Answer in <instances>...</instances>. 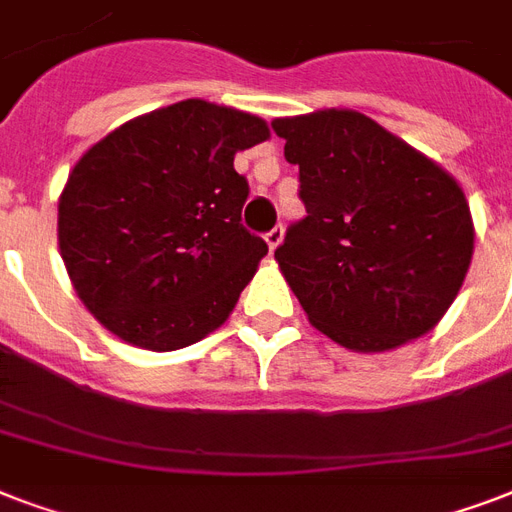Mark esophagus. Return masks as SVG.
Wrapping results in <instances>:
<instances>
[{
  "label": "esophagus",
  "mask_w": 512,
  "mask_h": 512,
  "mask_svg": "<svg viewBox=\"0 0 512 512\" xmlns=\"http://www.w3.org/2000/svg\"><path fill=\"white\" fill-rule=\"evenodd\" d=\"M281 239H284V228L281 225H276V228H271V231L265 233V241H268V247H271V252L281 244Z\"/></svg>",
  "instance_id": "1"
}]
</instances>
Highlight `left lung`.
Masks as SVG:
<instances>
[{
	"instance_id": "1",
	"label": "left lung",
	"mask_w": 512,
	"mask_h": 512,
	"mask_svg": "<svg viewBox=\"0 0 512 512\" xmlns=\"http://www.w3.org/2000/svg\"><path fill=\"white\" fill-rule=\"evenodd\" d=\"M308 215L276 260L316 329L350 350L398 348L436 327L473 257L452 175L358 111L276 119Z\"/></svg>"
}]
</instances>
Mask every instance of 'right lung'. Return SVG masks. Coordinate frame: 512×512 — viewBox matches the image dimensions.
Listing matches in <instances>:
<instances>
[{"mask_svg":"<svg viewBox=\"0 0 512 512\" xmlns=\"http://www.w3.org/2000/svg\"><path fill=\"white\" fill-rule=\"evenodd\" d=\"M263 119L207 100L138 116L95 143L60 193L58 241L76 295L122 340L177 350L228 319L268 252L241 225L236 151Z\"/></svg>","mask_w":512,"mask_h":512,"instance_id":"1","label":"right lung"}]
</instances>
